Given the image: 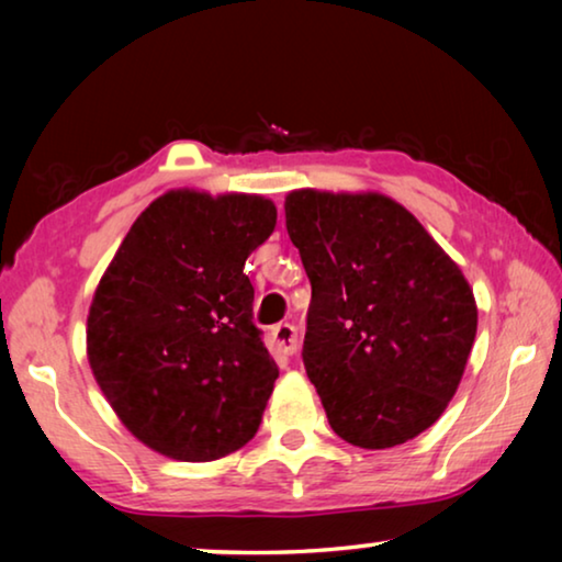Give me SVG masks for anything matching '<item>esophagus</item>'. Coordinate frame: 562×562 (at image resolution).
<instances>
[{
	"instance_id": "esophagus-1",
	"label": "esophagus",
	"mask_w": 562,
	"mask_h": 562,
	"mask_svg": "<svg viewBox=\"0 0 562 562\" xmlns=\"http://www.w3.org/2000/svg\"><path fill=\"white\" fill-rule=\"evenodd\" d=\"M300 341H297V329H294L290 322H280L278 327H272L270 331V349L274 355L282 357H292L297 351Z\"/></svg>"
}]
</instances>
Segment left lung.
Here are the masks:
<instances>
[{
	"label": "left lung",
	"mask_w": 562,
	"mask_h": 562,
	"mask_svg": "<svg viewBox=\"0 0 562 562\" xmlns=\"http://www.w3.org/2000/svg\"><path fill=\"white\" fill-rule=\"evenodd\" d=\"M284 223L312 284L302 361L339 439L392 449L439 422L479 310L416 217L382 193L302 188Z\"/></svg>",
	"instance_id": "1"
}]
</instances>
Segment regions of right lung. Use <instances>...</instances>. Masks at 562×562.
<instances>
[{
	"mask_svg": "<svg viewBox=\"0 0 562 562\" xmlns=\"http://www.w3.org/2000/svg\"><path fill=\"white\" fill-rule=\"evenodd\" d=\"M274 223L278 207L262 195L168 190L103 272L87 319L89 364L148 449L201 463L258 434L280 372L243 268Z\"/></svg>",
	"mask_w": 562,
	"mask_h": 562,
	"instance_id": "right-lung-1",
	"label": "right lung"
}]
</instances>
